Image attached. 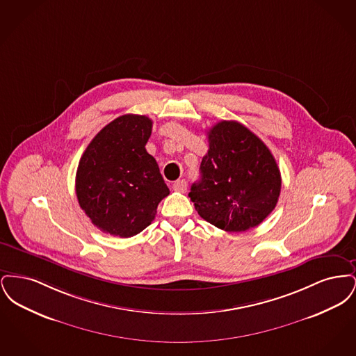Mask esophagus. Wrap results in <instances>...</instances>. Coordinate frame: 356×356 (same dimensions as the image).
<instances>
[{
    "label": "esophagus",
    "mask_w": 356,
    "mask_h": 356,
    "mask_svg": "<svg viewBox=\"0 0 356 356\" xmlns=\"http://www.w3.org/2000/svg\"><path fill=\"white\" fill-rule=\"evenodd\" d=\"M173 191H176V192H181V193H184L186 191V180H177V181H175V184H173Z\"/></svg>",
    "instance_id": "obj_1"
}]
</instances>
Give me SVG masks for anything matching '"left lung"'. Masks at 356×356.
Segmentation results:
<instances>
[{"instance_id":"1","label":"left lung","mask_w":356,"mask_h":356,"mask_svg":"<svg viewBox=\"0 0 356 356\" xmlns=\"http://www.w3.org/2000/svg\"><path fill=\"white\" fill-rule=\"evenodd\" d=\"M208 135L200 180L188 196L204 220L227 232H244L276 207L282 177L268 147L237 121L222 120Z\"/></svg>"}]
</instances>
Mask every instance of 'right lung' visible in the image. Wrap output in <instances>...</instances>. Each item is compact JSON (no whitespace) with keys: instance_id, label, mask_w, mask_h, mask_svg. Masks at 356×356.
<instances>
[{"instance_id":"1","label":"right lung","mask_w":356,"mask_h":356,"mask_svg":"<svg viewBox=\"0 0 356 356\" xmlns=\"http://www.w3.org/2000/svg\"><path fill=\"white\" fill-rule=\"evenodd\" d=\"M152 120L124 115L105 125L86 147L76 173V195L85 215L105 234L131 237L152 222L170 195L145 144Z\"/></svg>"}]
</instances>
